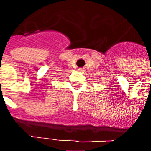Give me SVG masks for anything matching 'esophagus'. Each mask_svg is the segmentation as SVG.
<instances>
[{
	"label": "esophagus",
	"mask_w": 151,
	"mask_h": 151,
	"mask_svg": "<svg viewBox=\"0 0 151 151\" xmlns=\"http://www.w3.org/2000/svg\"><path fill=\"white\" fill-rule=\"evenodd\" d=\"M78 70H79V71H81V72H82V71H84V69H82V68H81V69H79Z\"/></svg>",
	"instance_id": "esophagus-1"
}]
</instances>
